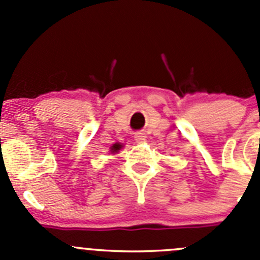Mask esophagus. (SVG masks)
<instances>
[{
  "label": "esophagus",
  "mask_w": 260,
  "mask_h": 260,
  "mask_svg": "<svg viewBox=\"0 0 260 260\" xmlns=\"http://www.w3.org/2000/svg\"><path fill=\"white\" fill-rule=\"evenodd\" d=\"M135 140H136V142H137V143H143L146 141V137L143 136V133H136Z\"/></svg>",
  "instance_id": "34e87169"
}]
</instances>
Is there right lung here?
<instances>
[{"label": "right lung", "instance_id": "obj_1", "mask_svg": "<svg viewBox=\"0 0 260 260\" xmlns=\"http://www.w3.org/2000/svg\"><path fill=\"white\" fill-rule=\"evenodd\" d=\"M119 148H120L119 146H118V145H114L113 147H112V152H117L118 149H119Z\"/></svg>", "mask_w": 260, "mask_h": 260}]
</instances>
